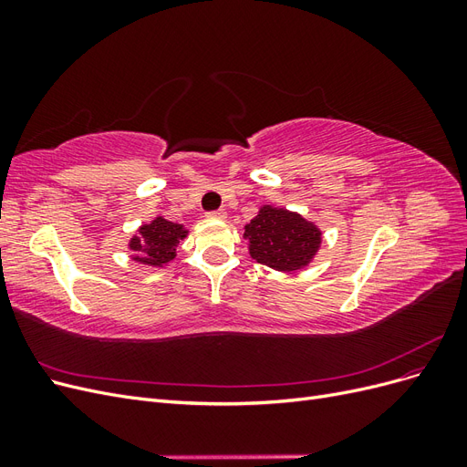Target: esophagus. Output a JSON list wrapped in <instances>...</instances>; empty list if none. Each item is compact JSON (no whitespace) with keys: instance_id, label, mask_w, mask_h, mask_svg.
I'll use <instances>...</instances> for the list:
<instances>
[{"instance_id":"34e87169","label":"esophagus","mask_w":467,"mask_h":467,"mask_svg":"<svg viewBox=\"0 0 467 467\" xmlns=\"http://www.w3.org/2000/svg\"><path fill=\"white\" fill-rule=\"evenodd\" d=\"M206 216H208V218H218V220H223V218H225V210H223V208H220V210H212V212H208Z\"/></svg>"}]
</instances>
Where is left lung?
I'll return each mask as SVG.
<instances>
[{
  "mask_svg": "<svg viewBox=\"0 0 467 467\" xmlns=\"http://www.w3.org/2000/svg\"><path fill=\"white\" fill-rule=\"evenodd\" d=\"M251 257L276 271H298L306 266L321 244L314 223L285 208L263 206L245 225Z\"/></svg>",
  "mask_w": 467,
  "mask_h": 467,
  "instance_id": "left-lung-1",
  "label": "left lung"
}]
</instances>
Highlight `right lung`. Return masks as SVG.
<instances>
[{
	"instance_id": "1",
	"label": "right lung",
	"mask_w": 467,
	"mask_h": 467,
	"mask_svg": "<svg viewBox=\"0 0 467 467\" xmlns=\"http://www.w3.org/2000/svg\"><path fill=\"white\" fill-rule=\"evenodd\" d=\"M185 235L187 230H182L181 223L169 222L165 218H155L151 223L142 225L138 235L132 237V257L138 263L161 266L175 257L177 245Z\"/></svg>"
}]
</instances>
